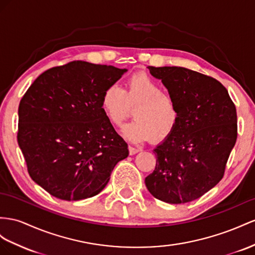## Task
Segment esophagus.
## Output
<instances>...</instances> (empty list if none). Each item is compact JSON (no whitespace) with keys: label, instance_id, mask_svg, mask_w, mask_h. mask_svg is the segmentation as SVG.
Returning a JSON list of instances; mask_svg holds the SVG:
<instances>
[{"label":"esophagus","instance_id":"esophagus-1","mask_svg":"<svg viewBox=\"0 0 255 255\" xmlns=\"http://www.w3.org/2000/svg\"><path fill=\"white\" fill-rule=\"evenodd\" d=\"M129 154L130 155H134V154H136L138 152H140V148H138V147H133V146H131V145H129Z\"/></svg>","mask_w":255,"mask_h":255}]
</instances>
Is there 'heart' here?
I'll use <instances>...</instances> for the list:
<instances>
[{"instance_id": "obj_1", "label": "heart", "mask_w": 255, "mask_h": 255, "mask_svg": "<svg viewBox=\"0 0 255 255\" xmlns=\"http://www.w3.org/2000/svg\"><path fill=\"white\" fill-rule=\"evenodd\" d=\"M101 107L109 121L115 126L122 125L133 111L134 121L124 127L123 133L132 142L148 139L162 141L172 133L179 122V110L174 98L152 77L144 73L130 76L125 88L116 84L103 91Z\"/></svg>"}]
</instances>
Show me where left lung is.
Segmentation results:
<instances>
[{"mask_svg": "<svg viewBox=\"0 0 255 255\" xmlns=\"http://www.w3.org/2000/svg\"><path fill=\"white\" fill-rule=\"evenodd\" d=\"M177 102L179 122L154 148L148 192L168 204L201 197L224 175L237 140V113L227 89L215 78L182 67H147Z\"/></svg>", "mask_w": 255, "mask_h": 255, "instance_id": "1", "label": "left lung"}]
</instances>
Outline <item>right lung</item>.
Masks as SVG:
<instances>
[{"label":"right lung","instance_id":"1","mask_svg":"<svg viewBox=\"0 0 255 255\" xmlns=\"http://www.w3.org/2000/svg\"><path fill=\"white\" fill-rule=\"evenodd\" d=\"M127 69L72 61L45 71L18 109L19 147L36 184L62 200H81L107 186L128 145L101 107L103 91Z\"/></svg>","mask_w":255,"mask_h":255}]
</instances>
